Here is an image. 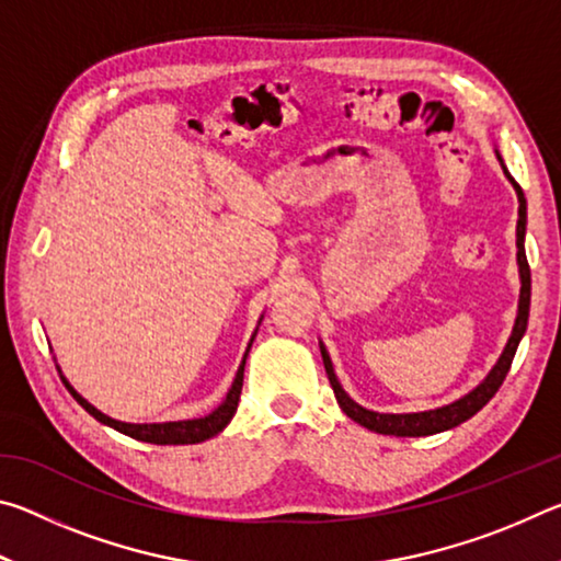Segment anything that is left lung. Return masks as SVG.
I'll return each instance as SVG.
<instances>
[{
  "label": "left lung",
  "mask_w": 561,
  "mask_h": 561,
  "mask_svg": "<svg viewBox=\"0 0 561 561\" xmlns=\"http://www.w3.org/2000/svg\"><path fill=\"white\" fill-rule=\"evenodd\" d=\"M497 160L502 163V158L497 153ZM502 170H505L507 180L515 187L517 201H519V220H517V264H519V279H522V289H519V309H517V319H515V329H512V336L507 341L505 351L497 358V364L492 366V371L488 374L485 381H482L478 388H472L468 396L458 398L443 408H433V411H421V413H376L368 411V408L358 405L356 401H351L348 393L341 388L339 378L334 374V366H331V358L327 354L324 344L321 346V358H324V368L329 376V383L334 388V396L351 421H356L364 428L381 433V435H398V438H417V435H433V433H443L450 431L455 425H460L472 417L474 413L485 405L492 396L497 393V388L505 381V376L512 366V358H515V351L519 346L522 336L527 331V319H529V294H531V274H529V264H527V254H525V227H527V201L522 187L515 183V178L507 173L505 163H502Z\"/></svg>",
  "instance_id": "8db88e82"
}]
</instances>
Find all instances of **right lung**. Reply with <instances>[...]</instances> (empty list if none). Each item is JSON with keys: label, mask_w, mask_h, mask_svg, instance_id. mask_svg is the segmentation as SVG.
<instances>
[{"label": "right lung", "mask_w": 561, "mask_h": 561, "mask_svg": "<svg viewBox=\"0 0 561 561\" xmlns=\"http://www.w3.org/2000/svg\"><path fill=\"white\" fill-rule=\"evenodd\" d=\"M254 341V339H252ZM250 341V346H252ZM250 346H247L244 351V358L240 368H237V376L232 381V388L227 391L225 401L215 408V411L210 415L205 417H193V421H170V423H123V421H116V417H108L106 413H101L99 408H93L87 398L79 396L71 388V383L66 381V378L61 376L64 386L69 388L71 396L76 398V401L81 403V408H87V411L96 417L99 423L108 425V428L118 431L123 435H130V438L136 440H144V443H156V445H190V443H203L207 438H213V435L222 433L227 428V423L232 421V415L237 411V403H240V393H242V378H244V360H247V354H250Z\"/></svg>", "instance_id": "obj_1"}]
</instances>
